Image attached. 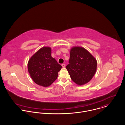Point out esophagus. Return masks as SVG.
<instances>
[{
  "label": "esophagus",
  "mask_w": 125,
  "mask_h": 125,
  "mask_svg": "<svg viewBox=\"0 0 125 125\" xmlns=\"http://www.w3.org/2000/svg\"><path fill=\"white\" fill-rule=\"evenodd\" d=\"M62 67H64L65 66V64H64V63L62 64Z\"/></svg>",
  "instance_id": "esophagus-1"
}]
</instances>
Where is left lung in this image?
I'll list each match as a JSON object with an SVG mask.
<instances>
[{
  "instance_id": "obj_1",
  "label": "left lung",
  "mask_w": 125,
  "mask_h": 125,
  "mask_svg": "<svg viewBox=\"0 0 125 125\" xmlns=\"http://www.w3.org/2000/svg\"><path fill=\"white\" fill-rule=\"evenodd\" d=\"M70 53L69 64L66 68L72 80L79 86L88 83L97 70L96 59L89 51L81 47H73Z\"/></svg>"
}]
</instances>
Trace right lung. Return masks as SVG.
<instances>
[{
  "mask_svg": "<svg viewBox=\"0 0 125 125\" xmlns=\"http://www.w3.org/2000/svg\"><path fill=\"white\" fill-rule=\"evenodd\" d=\"M30 75L36 84L47 87L57 79L62 66L52 57V49L44 47L36 52L27 64Z\"/></svg>",
  "mask_w": 125,
  "mask_h": 125,
  "instance_id": "obj_1",
  "label": "right lung"
}]
</instances>
